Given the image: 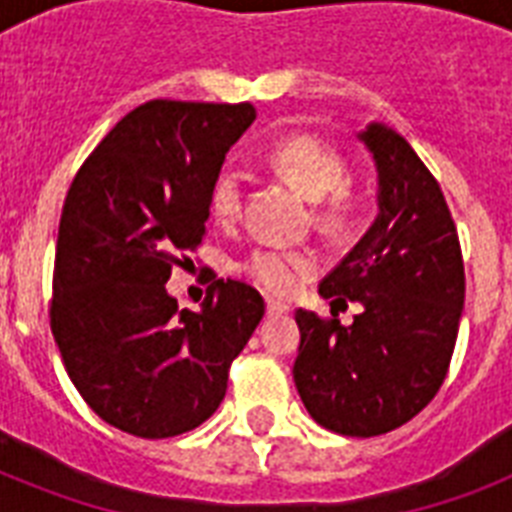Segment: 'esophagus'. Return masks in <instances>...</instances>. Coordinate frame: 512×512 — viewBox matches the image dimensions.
<instances>
[{"mask_svg":"<svg viewBox=\"0 0 512 512\" xmlns=\"http://www.w3.org/2000/svg\"><path fill=\"white\" fill-rule=\"evenodd\" d=\"M268 316H284V313H289V305L281 303V300H273V297H268Z\"/></svg>","mask_w":512,"mask_h":512,"instance_id":"34e87169","label":"esophagus"}]
</instances>
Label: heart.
<instances>
[{"mask_svg":"<svg viewBox=\"0 0 512 512\" xmlns=\"http://www.w3.org/2000/svg\"><path fill=\"white\" fill-rule=\"evenodd\" d=\"M265 162L281 175L292 177L308 199L316 201V223L324 231H340L356 212V199L345 188L348 164L316 135H289L276 140ZM244 201V175L239 167L225 164L209 185V212L220 223H231L241 212ZM244 273L257 287L273 295H292L319 271V257L311 249L260 247L241 263Z\"/></svg>","mask_w":512,"mask_h":512,"instance_id":"heart-1","label":"heart"}]
</instances>
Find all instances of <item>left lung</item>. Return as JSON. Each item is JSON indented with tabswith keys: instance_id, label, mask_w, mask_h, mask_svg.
Segmentation results:
<instances>
[{
	"instance_id": "left-lung-1",
	"label": "left lung",
	"mask_w": 512,
	"mask_h": 512,
	"mask_svg": "<svg viewBox=\"0 0 512 512\" xmlns=\"http://www.w3.org/2000/svg\"><path fill=\"white\" fill-rule=\"evenodd\" d=\"M377 170V217L319 284L332 319L295 313V385L313 420L340 436H380L433 401L452 361L465 268L436 177L393 127L356 135ZM361 302L350 328L337 304Z\"/></svg>"
}]
</instances>
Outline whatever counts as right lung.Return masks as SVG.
Listing matches in <instances>:
<instances>
[{
	"label": "right lung",
	"mask_w": 512,
	"mask_h": 512,
	"mask_svg": "<svg viewBox=\"0 0 512 512\" xmlns=\"http://www.w3.org/2000/svg\"><path fill=\"white\" fill-rule=\"evenodd\" d=\"M255 106L151 100L124 116L68 188L50 327L90 409L140 438L199 428L265 313L244 281L217 279L199 311L167 292L196 249L209 185Z\"/></svg>",
	"instance_id": "add662e5"
}]
</instances>
